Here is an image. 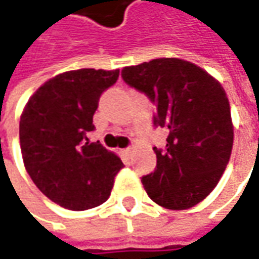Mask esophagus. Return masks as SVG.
Segmentation results:
<instances>
[{
  "label": "esophagus",
  "instance_id": "esophagus-1",
  "mask_svg": "<svg viewBox=\"0 0 259 259\" xmlns=\"http://www.w3.org/2000/svg\"><path fill=\"white\" fill-rule=\"evenodd\" d=\"M121 154H123L124 157H130V154H132V148H124V149H121Z\"/></svg>",
  "mask_w": 259,
  "mask_h": 259
}]
</instances>
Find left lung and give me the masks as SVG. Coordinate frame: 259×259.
<instances>
[{"mask_svg":"<svg viewBox=\"0 0 259 259\" xmlns=\"http://www.w3.org/2000/svg\"><path fill=\"white\" fill-rule=\"evenodd\" d=\"M126 83L155 105L154 126L168 130L157 167L142 177L148 196L167 209L192 208L220 182L233 148L230 104L219 80L180 58L121 70Z\"/></svg>","mask_w":259,"mask_h":259,"instance_id":"left-lung-1","label":"left lung"}]
</instances>
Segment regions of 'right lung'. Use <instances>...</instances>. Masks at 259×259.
Returning a JSON list of instances; mask_svg holds the SVG:
<instances>
[{
    "label": "right lung",
    "mask_w": 259,
    "mask_h": 259,
    "mask_svg": "<svg viewBox=\"0 0 259 259\" xmlns=\"http://www.w3.org/2000/svg\"><path fill=\"white\" fill-rule=\"evenodd\" d=\"M120 70L80 69L57 74L29 98L20 117V148L26 171L47 198L71 211L104 204L123 162L91 142L101 94Z\"/></svg>",
    "instance_id": "right-lung-1"
}]
</instances>
